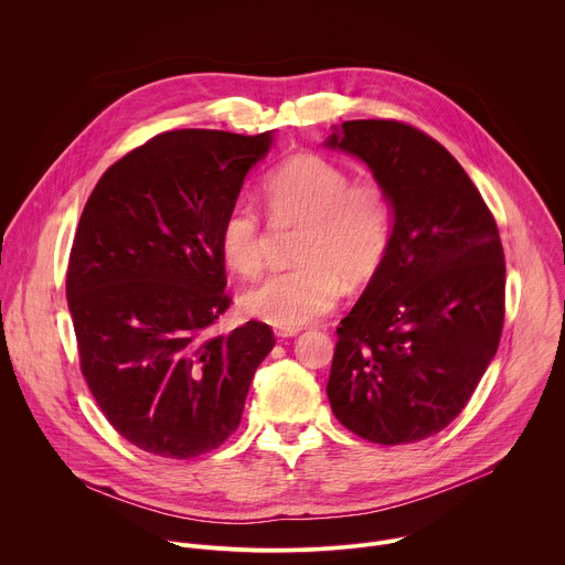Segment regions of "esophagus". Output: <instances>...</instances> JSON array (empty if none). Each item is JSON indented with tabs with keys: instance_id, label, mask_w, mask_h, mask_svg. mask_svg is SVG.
I'll return each instance as SVG.
<instances>
[{
	"instance_id": "34e87169",
	"label": "esophagus",
	"mask_w": 565,
	"mask_h": 565,
	"mask_svg": "<svg viewBox=\"0 0 565 565\" xmlns=\"http://www.w3.org/2000/svg\"><path fill=\"white\" fill-rule=\"evenodd\" d=\"M297 333H299V329H297V327H277V329H275V335H277L279 340L292 338V335H297Z\"/></svg>"
}]
</instances>
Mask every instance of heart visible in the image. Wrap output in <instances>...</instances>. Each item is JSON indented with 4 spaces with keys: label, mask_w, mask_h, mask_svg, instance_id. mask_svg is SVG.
<instances>
[{
    "label": "heart",
    "mask_w": 565,
    "mask_h": 565,
    "mask_svg": "<svg viewBox=\"0 0 565 565\" xmlns=\"http://www.w3.org/2000/svg\"><path fill=\"white\" fill-rule=\"evenodd\" d=\"M268 216L301 225L299 266L268 277L244 308L277 327H301L333 310L344 281L366 284L384 264L393 234V203L377 177H351L317 153H295L262 185ZM266 225L257 207L238 201L218 225V250L230 270L257 277L266 266Z\"/></svg>",
    "instance_id": "b5f03b06"
}]
</instances>
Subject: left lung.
I'll return each instance as SVG.
<instances>
[{
  "mask_svg": "<svg viewBox=\"0 0 565 565\" xmlns=\"http://www.w3.org/2000/svg\"><path fill=\"white\" fill-rule=\"evenodd\" d=\"M329 145L364 160L395 214L384 264L338 327L331 409L369 443H418L465 409L499 349V227L458 160L414 125L349 120Z\"/></svg>",
  "mask_w": 565,
  "mask_h": 565,
  "instance_id": "left-lung-1",
  "label": "left lung"
}]
</instances>
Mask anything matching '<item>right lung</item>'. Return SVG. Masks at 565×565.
<instances>
[{
  "label": "right lung",
  "mask_w": 565,
  "mask_h": 565,
  "mask_svg": "<svg viewBox=\"0 0 565 565\" xmlns=\"http://www.w3.org/2000/svg\"><path fill=\"white\" fill-rule=\"evenodd\" d=\"M270 142V131H163L103 174L79 216L66 268L79 371L147 454L221 447L275 347L264 321L212 333L232 303L218 225Z\"/></svg>",
  "instance_id": "right-lung-1"
}]
</instances>
